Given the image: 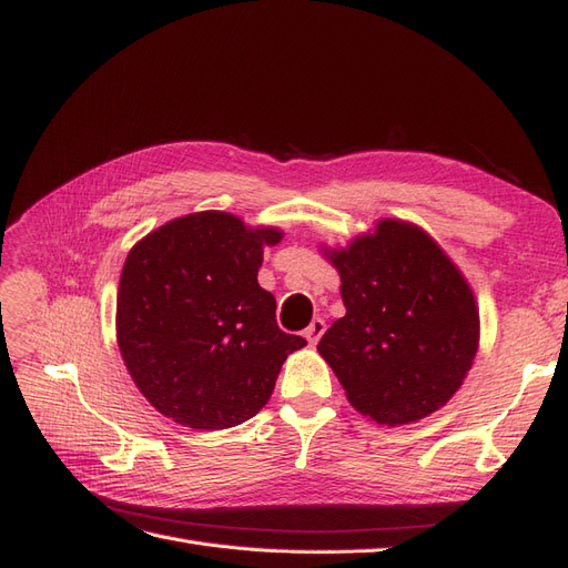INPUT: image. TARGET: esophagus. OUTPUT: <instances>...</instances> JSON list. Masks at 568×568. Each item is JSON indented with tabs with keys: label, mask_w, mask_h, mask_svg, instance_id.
Here are the masks:
<instances>
[{
	"label": "esophagus",
	"mask_w": 568,
	"mask_h": 568,
	"mask_svg": "<svg viewBox=\"0 0 568 568\" xmlns=\"http://www.w3.org/2000/svg\"><path fill=\"white\" fill-rule=\"evenodd\" d=\"M324 329H326V324H324V320H322V317H315V320L311 322V326H307V329H305L303 334H305V338H307V341H311V343H313V346H315V343L320 341V336L324 334Z\"/></svg>",
	"instance_id": "esophagus-1"
}]
</instances>
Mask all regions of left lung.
I'll list each match as a JSON object with an SVG mask.
<instances>
[{"mask_svg":"<svg viewBox=\"0 0 568 568\" xmlns=\"http://www.w3.org/2000/svg\"><path fill=\"white\" fill-rule=\"evenodd\" d=\"M324 255L341 274L346 315L317 351L348 403L386 426L448 403L478 351V307L457 265L424 230L390 217Z\"/></svg>","mask_w":568,"mask_h":568,"instance_id":"left-lung-1","label":"left lung"}]
</instances>
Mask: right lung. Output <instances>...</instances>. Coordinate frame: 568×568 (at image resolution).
<instances>
[{
	"mask_svg": "<svg viewBox=\"0 0 568 568\" xmlns=\"http://www.w3.org/2000/svg\"><path fill=\"white\" fill-rule=\"evenodd\" d=\"M277 227L220 211L165 222L128 253L115 332L132 382L161 415L220 432L265 407L284 359L305 346L277 326L257 284Z\"/></svg>",
	"mask_w": 568,
	"mask_h": 568,
	"instance_id": "1",
	"label": "right lung"
}]
</instances>
